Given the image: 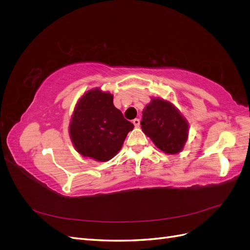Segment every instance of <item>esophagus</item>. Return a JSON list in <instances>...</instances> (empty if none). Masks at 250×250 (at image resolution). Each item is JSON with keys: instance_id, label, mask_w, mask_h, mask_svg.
<instances>
[{"instance_id": "34e87169", "label": "esophagus", "mask_w": 250, "mask_h": 250, "mask_svg": "<svg viewBox=\"0 0 250 250\" xmlns=\"http://www.w3.org/2000/svg\"><path fill=\"white\" fill-rule=\"evenodd\" d=\"M132 123H133V125H134L135 127H139V126H140V119H134V120L132 121Z\"/></svg>"}]
</instances>
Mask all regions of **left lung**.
I'll list each match as a JSON object with an SVG mask.
<instances>
[{"label": "left lung", "mask_w": 250, "mask_h": 250, "mask_svg": "<svg viewBox=\"0 0 250 250\" xmlns=\"http://www.w3.org/2000/svg\"><path fill=\"white\" fill-rule=\"evenodd\" d=\"M141 125L144 133L165 153L176 154L184 149L188 124L172 103L152 98L143 110Z\"/></svg>", "instance_id": "obj_1"}]
</instances>
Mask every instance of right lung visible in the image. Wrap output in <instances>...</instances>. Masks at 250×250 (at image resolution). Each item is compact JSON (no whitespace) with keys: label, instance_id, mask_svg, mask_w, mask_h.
<instances>
[{"label":"right lung","instance_id":"right-lung-1","mask_svg":"<svg viewBox=\"0 0 250 250\" xmlns=\"http://www.w3.org/2000/svg\"><path fill=\"white\" fill-rule=\"evenodd\" d=\"M133 124L113 105V96L99 88L83 95L74 109L70 137L82 156L107 162L123 146Z\"/></svg>","mask_w":250,"mask_h":250}]
</instances>
